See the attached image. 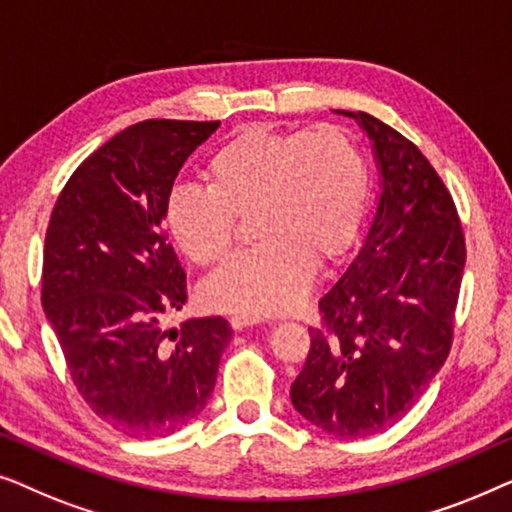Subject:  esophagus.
Segmentation results:
<instances>
[{
    "mask_svg": "<svg viewBox=\"0 0 512 512\" xmlns=\"http://www.w3.org/2000/svg\"><path fill=\"white\" fill-rule=\"evenodd\" d=\"M254 324H261V319L254 317V314H247V312H237L230 317V326L235 328V331H242V328L247 326H254Z\"/></svg>",
    "mask_w": 512,
    "mask_h": 512,
    "instance_id": "esophagus-1",
    "label": "esophagus"
}]
</instances>
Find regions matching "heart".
Masks as SVG:
<instances>
[{
	"label": "heart",
	"instance_id": "obj_1",
	"mask_svg": "<svg viewBox=\"0 0 512 512\" xmlns=\"http://www.w3.org/2000/svg\"><path fill=\"white\" fill-rule=\"evenodd\" d=\"M205 181L207 188H174L165 228L188 261L212 268L233 251L237 219L251 216L261 244L202 289L214 310L247 314L293 310L312 261L331 263L354 242L368 193L363 153L333 123L303 132L249 125L207 158Z\"/></svg>",
	"mask_w": 512,
	"mask_h": 512
}]
</instances>
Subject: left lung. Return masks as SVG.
<instances>
[{
    "instance_id": "left-lung-1",
    "label": "left lung",
    "mask_w": 512,
    "mask_h": 512,
    "mask_svg": "<svg viewBox=\"0 0 512 512\" xmlns=\"http://www.w3.org/2000/svg\"><path fill=\"white\" fill-rule=\"evenodd\" d=\"M347 116L373 139L382 195L359 254L319 300L291 403L331 436L363 438L394 426L450 354L466 242L429 158L380 118Z\"/></svg>"
}]
</instances>
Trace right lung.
<instances>
[{"label": "right lung", "mask_w": 512, "mask_h": 512, "mask_svg": "<svg viewBox=\"0 0 512 512\" xmlns=\"http://www.w3.org/2000/svg\"><path fill=\"white\" fill-rule=\"evenodd\" d=\"M216 128L149 118L121 130L76 167L46 228L41 305L69 375L95 415L132 438L193 422L233 338L221 317L160 326L186 303L165 205L181 165Z\"/></svg>", "instance_id": "right-lung-1"}]
</instances>
